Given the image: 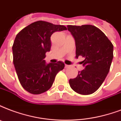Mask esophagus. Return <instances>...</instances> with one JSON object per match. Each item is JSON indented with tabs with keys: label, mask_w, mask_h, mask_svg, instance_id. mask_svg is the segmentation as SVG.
I'll return each instance as SVG.
<instances>
[{
	"label": "esophagus",
	"mask_w": 121,
	"mask_h": 121,
	"mask_svg": "<svg viewBox=\"0 0 121 121\" xmlns=\"http://www.w3.org/2000/svg\"><path fill=\"white\" fill-rule=\"evenodd\" d=\"M65 68H69V67H70V65H68L65 64Z\"/></svg>",
	"instance_id": "1"
}]
</instances>
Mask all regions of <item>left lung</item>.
<instances>
[{"label":"left lung","instance_id":"8db88e82","mask_svg":"<svg viewBox=\"0 0 121 121\" xmlns=\"http://www.w3.org/2000/svg\"><path fill=\"white\" fill-rule=\"evenodd\" d=\"M68 30L75 39L76 56H81L84 70L77 77L69 80L76 93L87 95L97 91L105 79L113 59V44L104 32L95 26L68 25Z\"/></svg>","mask_w":121,"mask_h":121}]
</instances>
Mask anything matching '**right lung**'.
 <instances>
[{"label": "right lung", "mask_w": 121, "mask_h": 121, "mask_svg": "<svg viewBox=\"0 0 121 121\" xmlns=\"http://www.w3.org/2000/svg\"><path fill=\"white\" fill-rule=\"evenodd\" d=\"M67 30L66 26L44 21L32 23L20 31L13 46V63L21 85L34 95L50 89L55 77L64 69L61 61L46 64V52L50 51L51 36Z\"/></svg>", "instance_id": "1"}]
</instances>
